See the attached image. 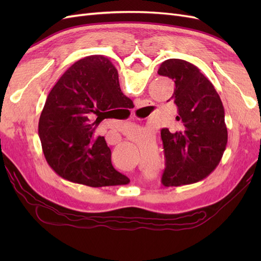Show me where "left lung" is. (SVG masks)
I'll return each instance as SVG.
<instances>
[{"label": "left lung", "instance_id": "obj_1", "mask_svg": "<svg viewBox=\"0 0 261 261\" xmlns=\"http://www.w3.org/2000/svg\"><path fill=\"white\" fill-rule=\"evenodd\" d=\"M158 74L175 83L171 98L178 109L179 129H162L166 168L165 186H181L204 179L219 165L228 142L224 108L212 83L195 65L167 59Z\"/></svg>", "mask_w": 261, "mask_h": 261}]
</instances>
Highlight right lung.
I'll use <instances>...</instances> for the list:
<instances>
[{
  "label": "right lung",
  "instance_id": "obj_1",
  "mask_svg": "<svg viewBox=\"0 0 261 261\" xmlns=\"http://www.w3.org/2000/svg\"><path fill=\"white\" fill-rule=\"evenodd\" d=\"M132 107L109 58L93 55L71 65L48 94L39 119L38 134L49 166L77 184H124L127 178L114 169L107 141L95 130L114 109Z\"/></svg>",
  "mask_w": 261,
  "mask_h": 261
}]
</instances>
